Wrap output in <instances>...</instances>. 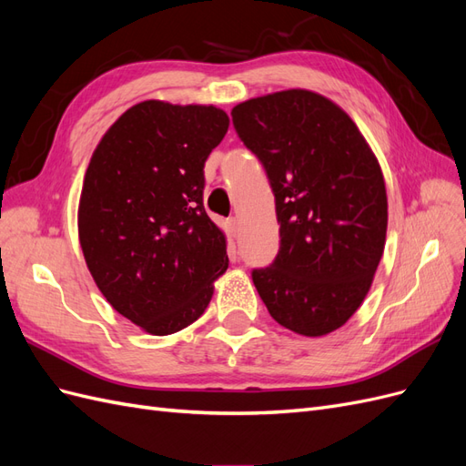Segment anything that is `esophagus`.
Segmentation results:
<instances>
[{"label": "esophagus", "mask_w": 466, "mask_h": 466, "mask_svg": "<svg viewBox=\"0 0 466 466\" xmlns=\"http://www.w3.org/2000/svg\"><path fill=\"white\" fill-rule=\"evenodd\" d=\"M228 225H229V231H231L233 237L238 233V228H241V223H238L237 218H229V219H228Z\"/></svg>", "instance_id": "esophagus-1"}]
</instances>
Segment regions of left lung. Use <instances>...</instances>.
Here are the masks:
<instances>
[{
	"mask_svg": "<svg viewBox=\"0 0 466 466\" xmlns=\"http://www.w3.org/2000/svg\"><path fill=\"white\" fill-rule=\"evenodd\" d=\"M276 198L279 250L252 270L268 313L303 336H324L358 311L387 237V190L379 161L330 98L288 89L231 110Z\"/></svg>",
	"mask_w": 466,
	"mask_h": 466,
	"instance_id": "obj_1",
	"label": "left lung"
}]
</instances>
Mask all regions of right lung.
Segmentation results:
<instances>
[{
    "instance_id": "obj_1",
    "label": "right lung",
    "mask_w": 466,
    "mask_h": 466,
    "mask_svg": "<svg viewBox=\"0 0 466 466\" xmlns=\"http://www.w3.org/2000/svg\"><path fill=\"white\" fill-rule=\"evenodd\" d=\"M228 128L211 105L144 101L93 151L77 211L83 257L106 301L149 334L200 319L229 266L204 208V163Z\"/></svg>"
}]
</instances>
